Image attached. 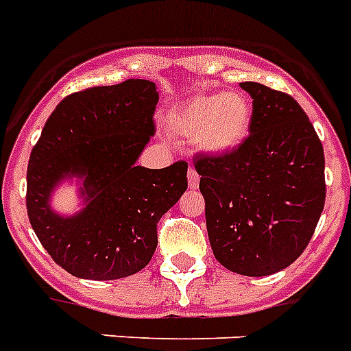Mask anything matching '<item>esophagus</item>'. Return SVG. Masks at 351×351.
I'll return each mask as SVG.
<instances>
[{
  "label": "esophagus",
  "instance_id": "obj_1",
  "mask_svg": "<svg viewBox=\"0 0 351 351\" xmlns=\"http://www.w3.org/2000/svg\"><path fill=\"white\" fill-rule=\"evenodd\" d=\"M187 182H189V189H198L199 175L196 173V169H193V167H189V173H187Z\"/></svg>",
  "mask_w": 351,
  "mask_h": 351
}]
</instances>
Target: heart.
<instances>
[{
	"instance_id": "obj_1",
	"label": "heart",
	"mask_w": 351,
	"mask_h": 351,
	"mask_svg": "<svg viewBox=\"0 0 351 351\" xmlns=\"http://www.w3.org/2000/svg\"><path fill=\"white\" fill-rule=\"evenodd\" d=\"M253 108L243 93L198 94L169 114V125L198 148L212 155H225L239 148L248 137Z\"/></svg>"
}]
</instances>
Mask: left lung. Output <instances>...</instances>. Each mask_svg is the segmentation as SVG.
Returning a JSON list of instances; mask_svg holds the SVG:
<instances>
[{
    "label": "left lung",
    "mask_w": 351,
    "mask_h": 351,
    "mask_svg": "<svg viewBox=\"0 0 351 351\" xmlns=\"http://www.w3.org/2000/svg\"><path fill=\"white\" fill-rule=\"evenodd\" d=\"M253 99L250 135L225 155H198L208 241L226 269L266 276L307 248L325 207V153L289 94L241 84Z\"/></svg>",
    "instance_id": "1"
}]
</instances>
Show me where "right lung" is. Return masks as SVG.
I'll return each instance as SVG.
<instances>
[{
    "label": "right lung",
    "instance_id": "add662e5",
    "mask_svg": "<svg viewBox=\"0 0 351 351\" xmlns=\"http://www.w3.org/2000/svg\"><path fill=\"white\" fill-rule=\"evenodd\" d=\"M155 84L132 78L67 96L32 149L26 208L44 250L78 278L116 280L157 250V223L187 189V162L148 169L135 162L155 134ZM82 180L86 207L64 218L49 196L64 178Z\"/></svg>",
    "mask_w": 351,
    "mask_h": 351
}]
</instances>
